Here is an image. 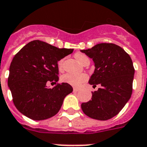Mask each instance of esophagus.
I'll list each match as a JSON object with an SVG mask.
<instances>
[{
    "label": "esophagus",
    "instance_id": "esophagus-1",
    "mask_svg": "<svg viewBox=\"0 0 147 147\" xmlns=\"http://www.w3.org/2000/svg\"><path fill=\"white\" fill-rule=\"evenodd\" d=\"M79 90V89H78V88H76V87H74L73 88V91L74 92H78V91Z\"/></svg>",
    "mask_w": 147,
    "mask_h": 147
}]
</instances>
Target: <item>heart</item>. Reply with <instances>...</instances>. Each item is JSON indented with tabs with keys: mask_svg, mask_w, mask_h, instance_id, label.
I'll return each instance as SVG.
<instances>
[{
	"mask_svg": "<svg viewBox=\"0 0 147 147\" xmlns=\"http://www.w3.org/2000/svg\"><path fill=\"white\" fill-rule=\"evenodd\" d=\"M75 57L80 63H84L85 61H90L87 55L81 54V53H77L75 55ZM63 61L60 60L58 63L59 69L62 68ZM87 76L85 74H75V73H66L61 77V80L64 83L69 84L73 86V87H79L80 85L84 81H87Z\"/></svg>",
	"mask_w": 147,
	"mask_h": 147,
	"instance_id": "1",
	"label": "heart"
}]
</instances>
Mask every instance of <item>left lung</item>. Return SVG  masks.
<instances>
[{
  "mask_svg": "<svg viewBox=\"0 0 147 147\" xmlns=\"http://www.w3.org/2000/svg\"><path fill=\"white\" fill-rule=\"evenodd\" d=\"M81 51L94 63L89 84L92 87L101 85L92 92V100L81 104V109L89 117L108 120L118 114L131 98L134 75L132 60L121 47L113 43H99Z\"/></svg>",
  "mask_w": 147,
  "mask_h": 147,
  "instance_id": "1",
  "label": "left lung"
}]
</instances>
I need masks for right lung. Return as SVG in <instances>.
<instances>
[{
	"mask_svg": "<svg viewBox=\"0 0 147 147\" xmlns=\"http://www.w3.org/2000/svg\"><path fill=\"white\" fill-rule=\"evenodd\" d=\"M73 50L34 40L15 55L9 66L8 87L18 111L34 120L49 119L58 113L64 98L73 89L66 83L53 88L46 84L58 81L57 63Z\"/></svg>",
	"mask_w": 147,
	"mask_h": 147,
	"instance_id": "1",
	"label": "right lung"
}]
</instances>
